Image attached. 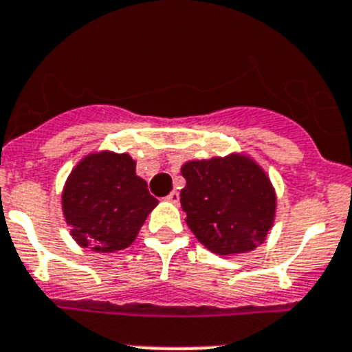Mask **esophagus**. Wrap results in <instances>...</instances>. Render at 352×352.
<instances>
[{
  "label": "esophagus",
  "instance_id": "34e87169",
  "mask_svg": "<svg viewBox=\"0 0 352 352\" xmlns=\"http://www.w3.org/2000/svg\"><path fill=\"white\" fill-rule=\"evenodd\" d=\"M179 199H181V197H179V193H177L175 190L171 191V193L166 197V200H168V202H170V204H179Z\"/></svg>",
  "mask_w": 352,
  "mask_h": 352
}]
</instances>
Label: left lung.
Returning a JSON list of instances; mask_svg holds the SVG:
<instances>
[{"instance_id":"1","label":"left lung","mask_w":352,"mask_h":352,"mask_svg":"<svg viewBox=\"0 0 352 352\" xmlns=\"http://www.w3.org/2000/svg\"><path fill=\"white\" fill-rule=\"evenodd\" d=\"M181 206L186 223L200 243L218 256L254 250L274 226L277 195L267 171L250 155L188 161Z\"/></svg>"}]
</instances>
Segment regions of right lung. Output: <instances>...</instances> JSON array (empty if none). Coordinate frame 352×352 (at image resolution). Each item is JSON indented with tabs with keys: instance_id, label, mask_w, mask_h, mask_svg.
Wrapping results in <instances>:
<instances>
[{
	"instance_id": "obj_1",
	"label": "right lung",
	"mask_w": 352,
	"mask_h": 352,
	"mask_svg": "<svg viewBox=\"0 0 352 352\" xmlns=\"http://www.w3.org/2000/svg\"><path fill=\"white\" fill-rule=\"evenodd\" d=\"M157 204L135 175L134 159L111 150L82 157L62 190L69 234L80 247L102 254L131 247Z\"/></svg>"
}]
</instances>
